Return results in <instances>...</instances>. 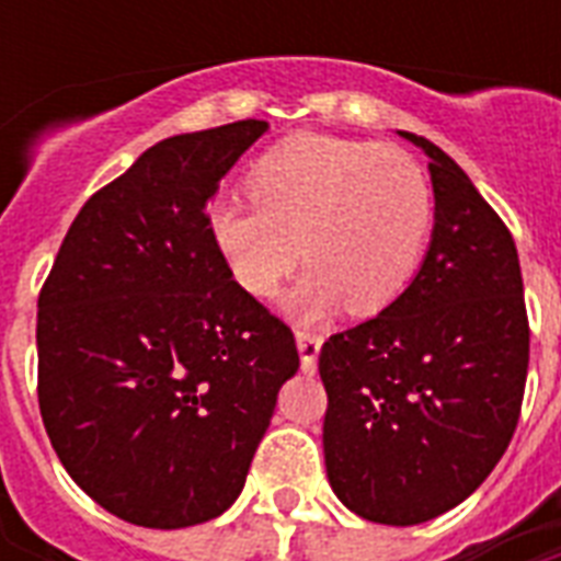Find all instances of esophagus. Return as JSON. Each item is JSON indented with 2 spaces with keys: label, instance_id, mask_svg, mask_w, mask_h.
Returning <instances> with one entry per match:
<instances>
[{
  "label": "esophagus",
  "instance_id": "obj_1",
  "mask_svg": "<svg viewBox=\"0 0 561 561\" xmlns=\"http://www.w3.org/2000/svg\"><path fill=\"white\" fill-rule=\"evenodd\" d=\"M297 346L299 355H302V373H314L317 355L323 350V337L311 332H297Z\"/></svg>",
  "mask_w": 561,
  "mask_h": 561
}]
</instances>
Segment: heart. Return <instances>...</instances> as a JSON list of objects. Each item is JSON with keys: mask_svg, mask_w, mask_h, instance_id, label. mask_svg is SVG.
<instances>
[{"mask_svg": "<svg viewBox=\"0 0 561 561\" xmlns=\"http://www.w3.org/2000/svg\"><path fill=\"white\" fill-rule=\"evenodd\" d=\"M250 188L211 206L215 244L253 297L276 294L302 255L311 267L288 299L302 320L341 302L358 317L390 306L434 220L427 174L408 151L341 136H290L255 162Z\"/></svg>", "mask_w": 561, "mask_h": 561, "instance_id": "heart-1", "label": "heart"}]
</instances>
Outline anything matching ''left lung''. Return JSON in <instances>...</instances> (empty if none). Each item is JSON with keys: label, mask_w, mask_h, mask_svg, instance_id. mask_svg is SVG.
<instances>
[{"label": "left lung", "mask_w": 561, "mask_h": 561, "mask_svg": "<svg viewBox=\"0 0 561 561\" xmlns=\"http://www.w3.org/2000/svg\"><path fill=\"white\" fill-rule=\"evenodd\" d=\"M431 157L434 236L381 314L320 350L329 483L375 524L431 522L462 504L504 457L522 416L530 323L510 229L457 162Z\"/></svg>", "instance_id": "left-lung-1"}]
</instances>
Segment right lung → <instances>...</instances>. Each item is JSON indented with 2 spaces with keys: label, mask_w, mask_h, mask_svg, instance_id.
Instances as JSON below:
<instances>
[{
  "label": "right lung",
  "mask_w": 561,
  "mask_h": 561,
  "mask_svg": "<svg viewBox=\"0 0 561 561\" xmlns=\"http://www.w3.org/2000/svg\"><path fill=\"white\" fill-rule=\"evenodd\" d=\"M267 122L162 139L92 194L37 299V399L69 478L122 522L180 530L241 495L279 387L288 323L247 294L209 197Z\"/></svg>",
  "instance_id": "right-lung-1"
}]
</instances>
